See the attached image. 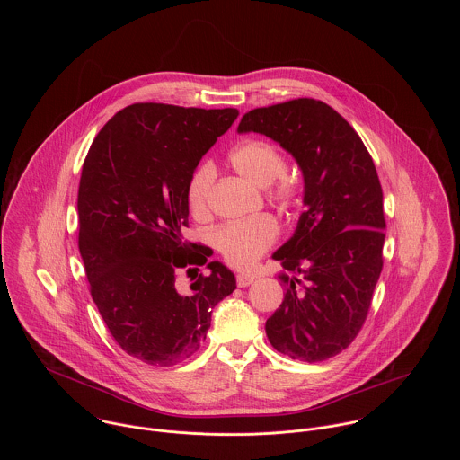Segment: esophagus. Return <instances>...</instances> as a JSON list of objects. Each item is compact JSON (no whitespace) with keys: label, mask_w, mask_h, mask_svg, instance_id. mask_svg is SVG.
I'll return each mask as SVG.
<instances>
[{"label":"esophagus","mask_w":460,"mask_h":460,"mask_svg":"<svg viewBox=\"0 0 460 460\" xmlns=\"http://www.w3.org/2000/svg\"><path fill=\"white\" fill-rule=\"evenodd\" d=\"M255 279H257L255 274H239V276H237V285H239V287H248V285H252Z\"/></svg>","instance_id":"34e87169"}]
</instances>
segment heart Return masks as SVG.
<instances>
[{
    "label": "heart",
    "mask_w": 460,
    "mask_h": 460,
    "mask_svg": "<svg viewBox=\"0 0 460 460\" xmlns=\"http://www.w3.org/2000/svg\"><path fill=\"white\" fill-rule=\"evenodd\" d=\"M228 164L243 179L257 188L270 186V198L281 207H294L301 198L299 182L285 173L287 161L283 152L270 141L252 137L237 143L228 154ZM214 181L210 164H199L186 186V201L193 216L207 214V198ZM278 239V225L259 216L244 221H234L214 232V246L234 267H250Z\"/></svg>",
    "instance_id": "heart-1"
}]
</instances>
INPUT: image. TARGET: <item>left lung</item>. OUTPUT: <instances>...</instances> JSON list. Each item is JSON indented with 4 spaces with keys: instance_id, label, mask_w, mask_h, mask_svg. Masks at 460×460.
Listing matches in <instances>:
<instances>
[{
    "instance_id": "obj_1",
    "label": "left lung",
    "mask_w": 460,
    "mask_h": 460,
    "mask_svg": "<svg viewBox=\"0 0 460 460\" xmlns=\"http://www.w3.org/2000/svg\"><path fill=\"white\" fill-rule=\"evenodd\" d=\"M239 132H261L297 161L306 210L272 255L285 272L279 308L267 319L270 345L299 361H324L363 328L383 270V188L365 143L331 106L294 99L248 111Z\"/></svg>"
}]
</instances>
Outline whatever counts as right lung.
I'll return each mask as SVG.
<instances>
[{"instance_id": "1", "label": "right lung", "mask_w": 460, "mask_h": 460, "mask_svg": "<svg viewBox=\"0 0 460 460\" xmlns=\"http://www.w3.org/2000/svg\"><path fill=\"white\" fill-rule=\"evenodd\" d=\"M235 108L201 110L139 102L95 136L83 163L79 253L90 294L115 341L154 367L193 356L212 308L235 290V276L184 239L186 186L199 159L230 129ZM207 264L191 295L178 290L181 268Z\"/></svg>"}]
</instances>
